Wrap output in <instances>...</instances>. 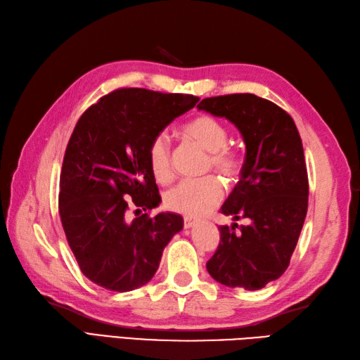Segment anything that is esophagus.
I'll use <instances>...</instances> for the list:
<instances>
[{"label": "esophagus", "instance_id": "1", "mask_svg": "<svg viewBox=\"0 0 360 360\" xmlns=\"http://www.w3.org/2000/svg\"><path fill=\"white\" fill-rule=\"evenodd\" d=\"M196 224V219L191 218V216H184V227L191 229Z\"/></svg>", "mask_w": 360, "mask_h": 360}]
</instances>
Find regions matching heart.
I'll use <instances>...</instances> for the list:
<instances>
[{
    "label": "heart",
    "mask_w": 360,
    "mask_h": 360,
    "mask_svg": "<svg viewBox=\"0 0 360 360\" xmlns=\"http://www.w3.org/2000/svg\"><path fill=\"white\" fill-rule=\"evenodd\" d=\"M182 133L195 141L208 152L207 169H213L222 176L238 178L242 170V158L235 148L227 146L229 130L213 116L199 115L182 125ZM147 161L150 172L158 182H167L172 176V148L170 139L165 131L150 142L147 148ZM224 188L221 182L213 176L200 179L181 181L167 190L164 196L165 207L172 212L186 216H199L212 210L221 202Z\"/></svg>",
    "instance_id": "heart-1"
}]
</instances>
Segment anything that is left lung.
Segmentation results:
<instances>
[{
  "label": "left lung",
  "instance_id": "1",
  "mask_svg": "<svg viewBox=\"0 0 360 360\" xmlns=\"http://www.w3.org/2000/svg\"><path fill=\"white\" fill-rule=\"evenodd\" d=\"M198 108L235 124L245 142L240 179L221 213L248 225H221L207 270L222 285L261 290L287 270L307 216L302 139L285 110L253 94L205 98Z\"/></svg>",
  "mask_w": 360,
  "mask_h": 360
}]
</instances>
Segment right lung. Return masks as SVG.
<instances>
[{
    "instance_id": "obj_1",
    "label": "right lung",
    "mask_w": 360,
    "mask_h": 360,
    "mask_svg": "<svg viewBox=\"0 0 360 360\" xmlns=\"http://www.w3.org/2000/svg\"><path fill=\"white\" fill-rule=\"evenodd\" d=\"M199 98L118 89L90 105L65 148L60 178L61 224L82 274L112 291L153 278L162 252L184 227L176 213H148L161 196L150 172V142ZM145 213L130 221L127 212Z\"/></svg>"
}]
</instances>
